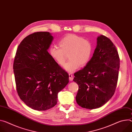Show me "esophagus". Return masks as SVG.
Wrapping results in <instances>:
<instances>
[{"label": "esophagus", "mask_w": 132, "mask_h": 132, "mask_svg": "<svg viewBox=\"0 0 132 132\" xmlns=\"http://www.w3.org/2000/svg\"><path fill=\"white\" fill-rule=\"evenodd\" d=\"M69 79L71 81H73V76L72 74H70V73L69 74Z\"/></svg>", "instance_id": "1"}]
</instances>
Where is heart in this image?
<instances>
[{"label":"heart","instance_id":"b5f03b06","mask_svg":"<svg viewBox=\"0 0 132 132\" xmlns=\"http://www.w3.org/2000/svg\"><path fill=\"white\" fill-rule=\"evenodd\" d=\"M60 47L52 45L50 48V54L59 65L63 66L67 55L69 61L65 64L64 69L72 73L80 66L86 65L90 60L93 53L92 43L85 38L74 34H68L59 42Z\"/></svg>","mask_w":132,"mask_h":132}]
</instances>
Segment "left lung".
<instances>
[{
	"instance_id": "8db88e82",
	"label": "left lung",
	"mask_w": 132,
	"mask_h": 132,
	"mask_svg": "<svg viewBox=\"0 0 132 132\" xmlns=\"http://www.w3.org/2000/svg\"><path fill=\"white\" fill-rule=\"evenodd\" d=\"M119 68V58L115 45L105 36H99L89 62L74 74L73 81L79 86L76 97L78 105L93 110L106 104L115 93Z\"/></svg>"
}]
</instances>
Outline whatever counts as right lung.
<instances>
[{"label": "right lung", "instance_id": "add662e5", "mask_svg": "<svg viewBox=\"0 0 132 132\" xmlns=\"http://www.w3.org/2000/svg\"><path fill=\"white\" fill-rule=\"evenodd\" d=\"M54 39L49 32H36L23 39L17 50L13 69L20 98L31 109L46 111L55 106L58 93L69 76L48 52Z\"/></svg>", "mask_w": 132, "mask_h": 132}]
</instances>
